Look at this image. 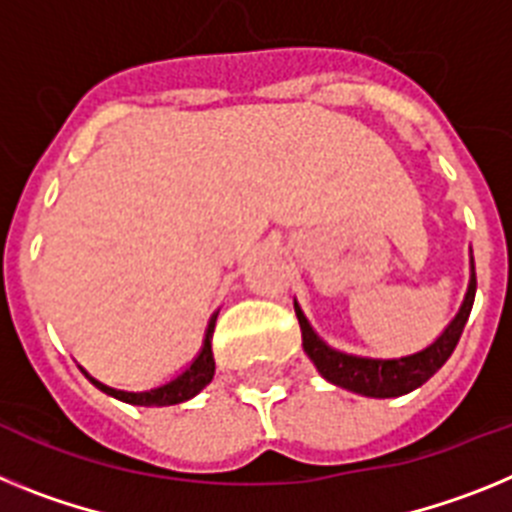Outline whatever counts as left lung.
<instances>
[{
  "label": "left lung",
  "instance_id": "8db88e82",
  "mask_svg": "<svg viewBox=\"0 0 512 512\" xmlns=\"http://www.w3.org/2000/svg\"><path fill=\"white\" fill-rule=\"evenodd\" d=\"M474 293H477V275H474V260H471L469 288H466L459 314L453 317V322L448 324L443 335L433 345H428L420 353L404 355V358H363V355L340 353V350L330 348L317 332L311 330L309 319L304 317L299 304H293V309H296V317H299L304 353L309 355L311 363L317 366V371L322 373L324 379L335 386H342V389L363 394V397L386 399L410 394L412 389L425 384L451 358L453 348L459 345L466 319L471 314Z\"/></svg>",
  "mask_w": 512,
  "mask_h": 512
}]
</instances>
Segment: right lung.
I'll return each instance as SVG.
<instances>
[{
	"label": "right lung",
	"instance_id": "1",
	"mask_svg": "<svg viewBox=\"0 0 512 512\" xmlns=\"http://www.w3.org/2000/svg\"><path fill=\"white\" fill-rule=\"evenodd\" d=\"M216 317H219V314H213L211 322H208L206 340H203V348L201 353H198V358H195V361L190 363L180 376H175V379L167 381V384L157 386V389L121 391V389H113V386L100 384V381L92 379L87 371H84V376H87V379H90L100 391H105V394H110V397L121 399V402H128V404H141V407H167V404L188 402V399H193L203 386L211 384L213 371H216L213 350H211V337H213V327H216Z\"/></svg>",
	"mask_w": 512,
	"mask_h": 512
}]
</instances>
